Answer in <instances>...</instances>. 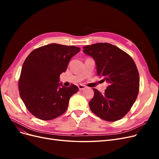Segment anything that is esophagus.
Instances as JSON below:
<instances>
[{
    "instance_id": "34e87169",
    "label": "esophagus",
    "mask_w": 159,
    "mask_h": 159,
    "mask_svg": "<svg viewBox=\"0 0 159 159\" xmlns=\"http://www.w3.org/2000/svg\"><path fill=\"white\" fill-rule=\"evenodd\" d=\"M78 88H79V89L80 90H83V89H85V85H78Z\"/></svg>"
}]
</instances>
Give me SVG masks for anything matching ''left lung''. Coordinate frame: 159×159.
<instances>
[{
  "mask_svg": "<svg viewBox=\"0 0 159 159\" xmlns=\"http://www.w3.org/2000/svg\"><path fill=\"white\" fill-rule=\"evenodd\" d=\"M84 52L95 61L98 75L109 83L103 93L93 88L89 108L107 121H115L125 115L137 98L139 74L132 57L109 43L85 46Z\"/></svg>",
  "mask_w": 159,
  "mask_h": 159,
  "instance_id": "1",
  "label": "left lung"
}]
</instances>
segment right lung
<instances>
[{
  "mask_svg": "<svg viewBox=\"0 0 159 159\" xmlns=\"http://www.w3.org/2000/svg\"><path fill=\"white\" fill-rule=\"evenodd\" d=\"M80 51L74 46L50 44L38 48L28 56L22 68L18 89L34 116L48 121L66 112L70 98L79 89L74 84L68 88L62 86L60 75Z\"/></svg>",
  "mask_w": 159,
  "mask_h": 159,
  "instance_id": "1",
  "label": "right lung"
}]
</instances>
